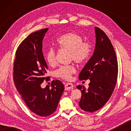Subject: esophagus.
Masks as SVG:
<instances>
[{
    "instance_id": "obj_1",
    "label": "esophagus",
    "mask_w": 131,
    "mask_h": 131,
    "mask_svg": "<svg viewBox=\"0 0 131 131\" xmlns=\"http://www.w3.org/2000/svg\"><path fill=\"white\" fill-rule=\"evenodd\" d=\"M73 88V85L72 83H67L65 85V90H70V89H72Z\"/></svg>"
}]
</instances>
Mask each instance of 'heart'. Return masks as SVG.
<instances>
[{"instance_id": "heart-1", "label": "heart", "mask_w": 131, "mask_h": 131, "mask_svg": "<svg viewBox=\"0 0 131 131\" xmlns=\"http://www.w3.org/2000/svg\"><path fill=\"white\" fill-rule=\"evenodd\" d=\"M57 45L61 49L69 51V58L70 61L74 60L78 64H83L86 61L91 53V45L89 42L83 41V37L74 31L68 32L58 37ZM45 60L51 66H54L57 63L56 51L50 48L46 51ZM76 69L74 65L62 66L55 71L58 78L62 79L69 80L74 74Z\"/></svg>"}]
</instances>
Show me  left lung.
Listing matches in <instances>:
<instances>
[{
  "label": "left lung",
  "mask_w": 131,
  "mask_h": 131,
  "mask_svg": "<svg viewBox=\"0 0 131 131\" xmlns=\"http://www.w3.org/2000/svg\"><path fill=\"white\" fill-rule=\"evenodd\" d=\"M96 44L94 53L79 74L80 80H90L88 89L81 85L79 101L81 109L94 112L108 101L115 88L118 72L116 52L110 39L103 30L95 27Z\"/></svg>",
  "instance_id": "left-lung-1"
}]
</instances>
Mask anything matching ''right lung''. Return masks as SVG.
I'll return each mask as SVG.
<instances>
[{
	"instance_id": "right-lung-1",
	"label": "right lung",
	"mask_w": 131,
	"mask_h": 131,
	"mask_svg": "<svg viewBox=\"0 0 131 131\" xmlns=\"http://www.w3.org/2000/svg\"><path fill=\"white\" fill-rule=\"evenodd\" d=\"M48 28L32 33L18 47L14 62V82L28 108L37 115L46 117L53 114L64 90L58 80H52L51 88H42L48 66L42 52V40Z\"/></svg>"
}]
</instances>
